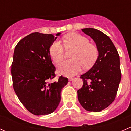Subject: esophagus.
<instances>
[{
    "mask_svg": "<svg viewBox=\"0 0 131 131\" xmlns=\"http://www.w3.org/2000/svg\"><path fill=\"white\" fill-rule=\"evenodd\" d=\"M68 80H69V81H72V80H73V78L70 77V78H69V79H68Z\"/></svg>",
    "mask_w": 131,
    "mask_h": 131,
    "instance_id": "1",
    "label": "esophagus"
}]
</instances>
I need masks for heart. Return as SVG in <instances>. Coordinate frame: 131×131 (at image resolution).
Returning <instances> with one entry per match:
<instances>
[{
    "mask_svg": "<svg viewBox=\"0 0 131 131\" xmlns=\"http://www.w3.org/2000/svg\"><path fill=\"white\" fill-rule=\"evenodd\" d=\"M63 42L67 49H75L72 59L65 60L58 65V72L61 75L72 77L82 70L83 67H92L98 56L96 46L89 43L88 38L79 34L73 33L63 37ZM64 46L61 42L56 40L50 47V55L55 63L58 64L64 57Z\"/></svg>",
    "mask_w": 131,
    "mask_h": 131,
    "instance_id": "heart-1",
    "label": "heart"
}]
</instances>
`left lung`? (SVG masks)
<instances>
[{
  "label": "left lung",
  "instance_id": "left-lung-1",
  "mask_svg": "<svg viewBox=\"0 0 131 131\" xmlns=\"http://www.w3.org/2000/svg\"><path fill=\"white\" fill-rule=\"evenodd\" d=\"M82 31L95 42L98 57L93 67L80 77L83 86L77 91L78 100L85 110L98 112L112 103L117 95L121 79L119 54L106 34L92 28Z\"/></svg>",
  "mask_w": 131,
  "mask_h": 131
}]
</instances>
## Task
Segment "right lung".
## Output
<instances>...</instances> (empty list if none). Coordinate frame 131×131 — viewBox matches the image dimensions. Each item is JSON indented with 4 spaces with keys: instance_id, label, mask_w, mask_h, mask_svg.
<instances>
[{
    "instance_id": "obj_1",
    "label": "right lung",
    "mask_w": 131,
    "mask_h": 131,
    "mask_svg": "<svg viewBox=\"0 0 131 131\" xmlns=\"http://www.w3.org/2000/svg\"><path fill=\"white\" fill-rule=\"evenodd\" d=\"M61 33H58L59 36ZM57 37L32 33L22 39L14 49L11 64L13 88L28 110L35 115L54 112L61 101V90L68 79L55 77L56 68L50 55V47Z\"/></svg>"
}]
</instances>
